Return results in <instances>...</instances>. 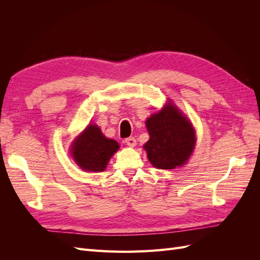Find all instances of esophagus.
Returning a JSON list of instances; mask_svg holds the SVG:
<instances>
[{"instance_id":"34e87169","label":"esophagus","mask_w":260,"mask_h":260,"mask_svg":"<svg viewBox=\"0 0 260 260\" xmlns=\"http://www.w3.org/2000/svg\"><path fill=\"white\" fill-rule=\"evenodd\" d=\"M124 143L127 144L128 146H130V147H133V146H136V144H137V141H136V139L135 138H128V139H125L124 140Z\"/></svg>"}]
</instances>
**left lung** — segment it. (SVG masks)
I'll return each mask as SVG.
<instances>
[{"label":"left lung","mask_w":260,"mask_h":260,"mask_svg":"<svg viewBox=\"0 0 260 260\" xmlns=\"http://www.w3.org/2000/svg\"><path fill=\"white\" fill-rule=\"evenodd\" d=\"M149 140L144 144L155 168L176 169L190 158L195 146V130L174 103H167L145 122Z\"/></svg>","instance_id":"left-lung-1"}]
</instances>
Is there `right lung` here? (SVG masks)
Instances as JSON below:
<instances>
[{
    "label": "right lung",
    "instance_id": "right-lung-1",
    "mask_svg": "<svg viewBox=\"0 0 260 260\" xmlns=\"http://www.w3.org/2000/svg\"><path fill=\"white\" fill-rule=\"evenodd\" d=\"M119 144L107 139L96 124H89L73 142L70 148L73 159L85 171H104Z\"/></svg>",
    "mask_w": 260,
    "mask_h": 260
}]
</instances>
